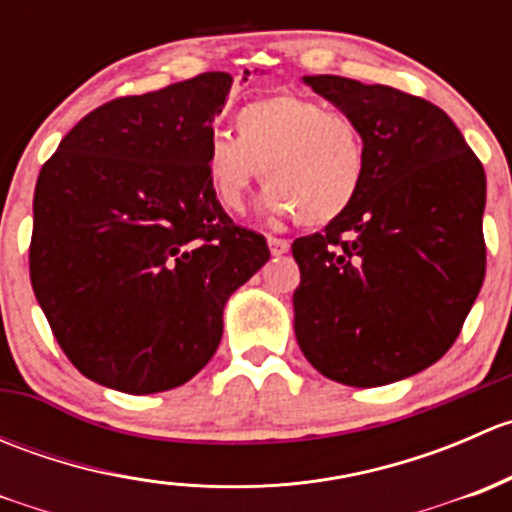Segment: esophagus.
<instances>
[{
	"instance_id": "obj_1",
	"label": "esophagus",
	"mask_w": 512,
	"mask_h": 512,
	"mask_svg": "<svg viewBox=\"0 0 512 512\" xmlns=\"http://www.w3.org/2000/svg\"><path fill=\"white\" fill-rule=\"evenodd\" d=\"M267 245H270V252L275 257H280V255H285V252H289V242L285 240V237L270 235V237H267Z\"/></svg>"
}]
</instances>
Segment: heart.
Listing matches in <instances>:
<instances>
[{"label":"heart","mask_w":512,"mask_h":512,"mask_svg":"<svg viewBox=\"0 0 512 512\" xmlns=\"http://www.w3.org/2000/svg\"><path fill=\"white\" fill-rule=\"evenodd\" d=\"M235 138L215 133L203 153L210 193L227 213H240L260 175L265 208L324 227L349 213L369 170L364 128L314 98L277 91L252 98L232 116Z\"/></svg>","instance_id":"b5f03b06"}]
</instances>
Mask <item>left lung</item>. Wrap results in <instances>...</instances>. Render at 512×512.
<instances>
[{
	"instance_id": "obj_1",
	"label": "left lung",
	"mask_w": 512,
	"mask_h": 512,
	"mask_svg": "<svg viewBox=\"0 0 512 512\" xmlns=\"http://www.w3.org/2000/svg\"><path fill=\"white\" fill-rule=\"evenodd\" d=\"M354 116L369 170L347 215L297 237L294 334L309 364L359 389L436 364L485 277V170L456 123L421 96L304 76Z\"/></svg>"
}]
</instances>
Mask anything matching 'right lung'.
<instances>
[{"label":"right lung","mask_w":512,"mask_h":512,"mask_svg":"<svg viewBox=\"0 0 512 512\" xmlns=\"http://www.w3.org/2000/svg\"><path fill=\"white\" fill-rule=\"evenodd\" d=\"M232 76L208 71L86 113L34 190L29 277L71 364L123 394L193 379L223 307L267 260L210 193L203 153Z\"/></svg>","instance_id":"right-lung-1"}]
</instances>
